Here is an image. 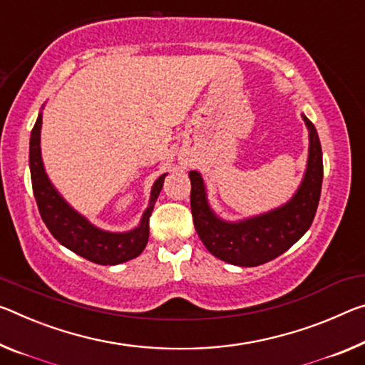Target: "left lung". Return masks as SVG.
<instances>
[{
	"instance_id": "8db88e82",
	"label": "left lung",
	"mask_w": 365,
	"mask_h": 365,
	"mask_svg": "<svg viewBox=\"0 0 365 365\" xmlns=\"http://www.w3.org/2000/svg\"><path fill=\"white\" fill-rule=\"evenodd\" d=\"M302 120L309 130L307 165L294 195L273 210L227 221L211 207L201 173L190 170L195 229L211 255L229 264L252 268L282 255L307 232L320 201L323 158L314 123L304 113Z\"/></svg>"
}]
</instances>
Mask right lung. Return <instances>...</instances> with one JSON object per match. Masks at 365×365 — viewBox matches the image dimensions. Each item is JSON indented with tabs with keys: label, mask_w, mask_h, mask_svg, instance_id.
<instances>
[{
	"label": "right lung",
	"mask_w": 365,
	"mask_h": 365,
	"mask_svg": "<svg viewBox=\"0 0 365 365\" xmlns=\"http://www.w3.org/2000/svg\"><path fill=\"white\" fill-rule=\"evenodd\" d=\"M42 106L29 143V167L34 196H36L40 216L51 235L63 247L97 264H120L141 255L149 239V217H151L155 201L162 190L167 173L153 183L149 203L136 227L123 232H112L97 227L84 214L78 212L63 198L47 175L40 148V131H42Z\"/></svg>",
	"instance_id": "1"
}]
</instances>
